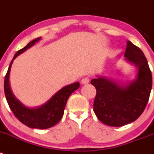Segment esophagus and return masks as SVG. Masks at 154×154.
<instances>
[{"instance_id": "34e87169", "label": "esophagus", "mask_w": 154, "mask_h": 154, "mask_svg": "<svg viewBox=\"0 0 154 154\" xmlns=\"http://www.w3.org/2000/svg\"><path fill=\"white\" fill-rule=\"evenodd\" d=\"M89 81H90V80H89V79L88 78V77H85V78H83L82 79L81 82L82 85H87L89 83Z\"/></svg>"}]
</instances>
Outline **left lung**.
I'll use <instances>...</instances> for the list:
<instances>
[{"mask_svg": "<svg viewBox=\"0 0 154 154\" xmlns=\"http://www.w3.org/2000/svg\"><path fill=\"white\" fill-rule=\"evenodd\" d=\"M125 60L137 69L136 79L126 85L98 76L91 81L97 91L94 112L100 122L119 127L135 121L144 112L152 88V74L144 53L127 42Z\"/></svg>", "mask_w": 154, "mask_h": 154, "instance_id": "obj_1", "label": "left lung"}]
</instances>
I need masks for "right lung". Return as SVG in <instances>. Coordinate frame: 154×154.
Listing matches in <instances>:
<instances>
[{"mask_svg":"<svg viewBox=\"0 0 154 154\" xmlns=\"http://www.w3.org/2000/svg\"><path fill=\"white\" fill-rule=\"evenodd\" d=\"M41 40V37L29 42L26 47L17 51L9 66L4 79V93L10 109L22 123L32 128L45 129L51 128L60 121L64 113L66 104L69 97L73 91L79 88V82L65 86L58 91L48 102L38 107L29 108L24 106L15 97L10 86V72L13 62L17 57L32 47Z\"/></svg>","mask_w":154,"mask_h":154,"instance_id":"right-lung-1","label":"right lung"}]
</instances>
